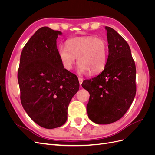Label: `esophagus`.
Here are the masks:
<instances>
[{
	"label": "esophagus",
	"mask_w": 155,
	"mask_h": 155,
	"mask_svg": "<svg viewBox=\"0 0 155 155\" xmlns=\"http://www.w3.org/2000/svg\"><path fill=\"white\" fill-rule=\"evenodd\" d=\"M78 79H79V85H81L82 84V83H83V79H82V78H78Z\"/></svg>",
	"instance_id": "34e87169"
}]
</instances>
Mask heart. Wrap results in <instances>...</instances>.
<instances>
[{
	"instance_id": "obj_1",
	"label": "heart",
	"mask_w": 155,
	"mask_h": 155,
	"mask_svg": "<svg viewBox=\"0 0 155 155\" xmlns=\"http://www.w3.org/2000/svg\"><path fill=\"white\" fill-rule=\"evenodd\" d=\"M66 46L60 45L58 55L63 67L70 70L78 58V71L91 74L101 72L105 68L109 55V45L103 38L94 36L73 37Z\"/></svg>"
}]
</instances>
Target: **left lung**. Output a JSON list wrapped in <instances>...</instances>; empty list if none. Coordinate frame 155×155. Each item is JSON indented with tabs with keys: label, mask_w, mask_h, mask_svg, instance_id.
I'll return each mask as SVG.
<instances>
[{
	"label": "left lung",
	"mask_w": 155,
	"mask_h": 155,
	"mask_svg": "<svg viewBox=\"0 0 155 155\" xmlns=\"http://www.w3.org/2000/svg\"><path fill=\"white\" fill-rule=\"evenodd\" d=\"M109 56L103 72L81 85L88 91V116L97 124H109L126 113L137 91L136 67L128 43L118 32L105 26Z\"/></svg>",
	"instance_id": "8db88e82"
}]
</instances>
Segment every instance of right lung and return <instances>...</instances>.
<instances>
[{
	"mask_svg": "<svg viewBox=\"0 0 155 155\" xmlns=\"http://www.w3.org/2000/svg\"><path fill=\"white\" fill-rule=\"evenodd\" d=\"M62 33L42 27L22 49L18 70L22 105L30 118L45 129L63 125L68 105L79 88L76 75L65 69L58 55Z\"/></svg>",
	"mask_w": 155,
	"mask_h": 155,
	"instance_id": "add662e5",
	"label": "right lung"
}]
</instances>
